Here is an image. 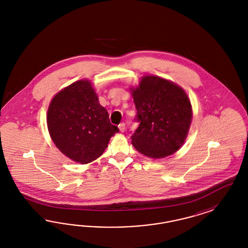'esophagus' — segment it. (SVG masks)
<instances>
[{"label": "esophagus", "mask_w": 248, "mask_h": 248, "mask_svg": "<svg viewBox=\"0 0 248 248\" xmlns=\"http://www.w3.org/2000/svg\"><path fill=\"white\" fill-rule=\"evenodd\" d=\"M118 127H119V130H120L121 132H124L125 131V124L122 123V124L118 125Z\"/></svg>", "instance_id": "1"}]
</instances>
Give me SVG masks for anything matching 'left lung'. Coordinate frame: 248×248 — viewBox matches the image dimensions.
<instances>
[{
    "label": "left lung",
    "mask_w": 248,
    "mask_h": 248,
    "mask_svg": "<svg viewBox=\"0 0 248 248\" xmlns=\"http://www.w3.org/2000/svg\"><path fill=\"white\" fill-rule=\"evenodd\" d=\"M139 125L132 135L136 150L150 158H163L178 150L187 136L192 106L180 86L158 76H143L132 89Z\"/></svg>",
    "instance_id": "obj_1"
}]
</instances>
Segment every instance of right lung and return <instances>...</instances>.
Here are the masks:
<instances>
[{
  "mask_svg": "<svg viewBox=\"0 0 248 248\" xmlns=\"http://www.w3.org/2000/svg\"><path fill=\"white\" fill-rule=\"evenodd\" d=\"M47 125L59 150L80 164H88L103 155L110 138L119 132L99 104L91 83L80 80L53 97L48 108Z\"/></svg>",
  "mask_w": 248,
  "mask_h": 248,
  "instance_id": "right-lung-1",
  "label": "right lung"
}]
</instances>
